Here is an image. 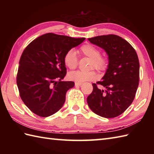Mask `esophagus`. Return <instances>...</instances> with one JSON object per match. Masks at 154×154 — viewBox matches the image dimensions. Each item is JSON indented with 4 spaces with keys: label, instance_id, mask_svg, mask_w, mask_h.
<instances>
[{
    "label": "esophagus",
    "instance_id": "34e87169",
    "mask_svg": "<svg viewBox=\"0 0 154 154\" xmlns=\"http://www.w3.org/2000/svg\"><path fill=\"white\" fill-rule=\"evenodd\" d=\"M83 85V83H77V82H75V85L76 86V87L81 86V85Z\"/></svg>",
    "mask_w": 154,
    "mask_h": 154
}]
</instances>
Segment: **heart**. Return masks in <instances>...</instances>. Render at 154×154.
<instances>
[{
  "label": "heart",
  "mask_w": 154,
  "mask_h": 154,
  "mask_svg": "<svg viewBox=\"0 0 154 154\" xmlns=\"http://www.w3.org/2000/svg\"><path fill=\"white\" fill-rule=\"evenodd\" d=\"M80 52L84 56L90 58L89 69L94 68L99 71H105L109 65V60L104 55L100 54L99 49L91 44H84L80 48ZM63 62L65 66L70 69H74L78 65V57L75 51L71 49L67 51L63 57ZM69 79L77 83H83L85 81L94 80L97 74L93 70L91 71H75L68 74Z\"/></svg>",
  "instance_id": "b5f03b06"
}]
</instances>
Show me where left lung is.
Listing matches in <instances>:
<instances>
[{"label":"left lung","mask_w":154,"mask_h":154,"mask_svg":"<svg viewBox=\"0 0 154 154\" xmlns=\"http://www.w3.org/2000/svg\"><path fill=\"white\" fill-rule=\"evenodd\" d=\"M104 49L109 55V65L103 81L93 83V90L87 101L91 110L106 119L120 115L133 102L138 89L140 63L136 52L119 35L109 34L88 39ZM100 84L106 88L101 90Z\"/></svg>","instance_id":"obj_1"}]
</instances>
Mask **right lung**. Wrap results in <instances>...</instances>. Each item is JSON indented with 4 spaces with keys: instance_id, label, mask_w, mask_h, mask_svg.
Instances as JSON below:
<instances>
[{
    "instance_id": "add662e5",
    "label": "right lung",
    "mask_w": 154,
    "mask_h": 154,
    "mask_svg": "<svg viewBox=\"0 0 154 154\" xmlns=\"http://www.w3.org/2000/svg\"><path fill=\"white\" fill-rule=\"evenodd\" d=\"M85 40L48 33L24 49L16 83L21 99L32 112L48 117L63 105L67 91L75 85L73 81H61L67 73L64 55Z\"/></svg>"
}]
</instances>
